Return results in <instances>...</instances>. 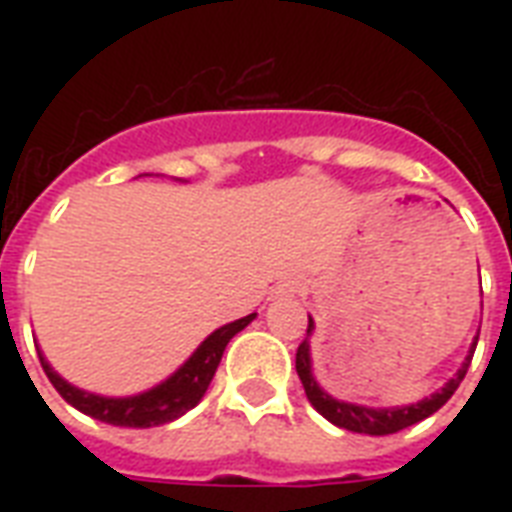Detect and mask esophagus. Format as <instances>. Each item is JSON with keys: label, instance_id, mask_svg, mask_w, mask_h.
Here are the masks:
<instances>
[{"label": "esophagus", "instance_id": "obj_1", "mask_svg": "<svg viewBox=\"0 0 512 512\" xmlns=\"http://www.w3.org/2000/svg\"><path fill=\"white\" fill-rule=\"evenodd\" d=\"M281 292H289V295H292V292H297V284L295 281H287V284H281Z\"/></svg>", "mask_w": 512, "mask_h": 512}]
</instances>
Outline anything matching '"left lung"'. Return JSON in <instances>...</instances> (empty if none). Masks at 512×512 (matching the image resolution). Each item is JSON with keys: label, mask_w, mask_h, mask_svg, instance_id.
<instances>
[{"label": "left lung", "mask_w": 512, "mask_h": 512, "mask_svg": "<svg viewBox=\"0 0 512 512\" xmlns=\"http://www.w3.org/2000/svg\"><path fill=\"white\" fill-rule=\"evenodd\" d=\"M308 337L313 332V321L308 319ZM308 337L300 342V348H297L295 356V366L297 374H300V380H303L305 396L316 406V412L324 414L332 425L345 430H353V433H366V436H388V433H398V430L409 428V425H417L425 417H430L433 412H438L441 406L454 396V390L460 388V382L465 380V372H468L470 361H473V353L476 348L470 350V356L465 358V364L457 374H454L452 380L446 382L444 388L433 393L430 398L420 401V404L404 406V409H369V406H356V404H345V401H335L332 396H327L324 390L319 388V382L313 380L311 374V348H308ZM478 342V337H476ZM473 342V345H476Z\"/></svg>", "instance_id": "obj_1"}]
</instances>
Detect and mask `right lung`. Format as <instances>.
Instances as JSON below:
<instances>
[{"label": "right lung", "mask_w": 512, "mask_h": 512, "mask_svg": "<svg viewBox=\"0 0 512 512\" xmlns=\"http://www.w3.org/2000/svg\"><path fill=\"white\" fill-rule=\"evenodd\" d=\"M252 319H255V313L212 332L170 380L132 398H103L95 396V393H84V390L68 385L63 377L52 372L42 353H39V361H42L44 374L50 377L52 388L79 412L90 414L100 422H108V425H119V428H154V425L177 420L180 414L199 404L201 396L207 393L209 382L215 377L225 345L231 342L233 335H239Z\"/></svg>", "instance_id": "1"}]
</instances>
